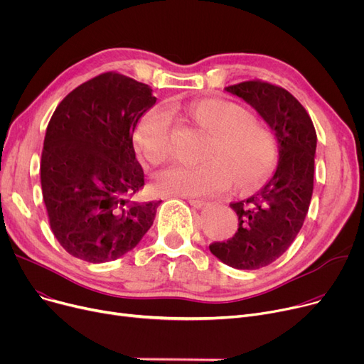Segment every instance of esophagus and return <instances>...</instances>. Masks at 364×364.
Returning a JSON list of instances; mask_svg holds the SVG:
<instances>
[{"instance_id":"esophagus-1","label":"esophagus","mask_w":364,"mask_h":364,"mask_svg":"<svg viewBox=\"0 0 364 364\" xmlns=\"http://www.w3.org/2000/svg\"><path fill=\"white\" fill-rule=\"evenodd\" d=\"M180 198H184V196H180ZM184 199H187V202L190 205L198 208V209H200V208H203L206 205V200H203V199H196V198H184Z\"/></svg>"}]
</instances>
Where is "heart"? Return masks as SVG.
Returning a JSON list of instances; mask_svg holds the SVG:
<instances>
[{
    "mask_svg": "<svg viewBox=\"0 0 364 364\" xmlns=\"http://www.w3.org/2000/svg\"><path fill=\"white\" fill-rule=\"evenodd\" d=\"M180 112L211 139L199 165H171L153 177L161 196H199L228 183L237 188L259 184L274 165V147L267 131L242 105L224 99H200L181 105ZM134 147L150 165L168 155L169 117L161 107L144 112L132 134Z\"/></svg>",
    "mask_w": 364,
    "mask_h": 364,
    "instance_id": "b5f03b06",
    "label": "heart"
}]
</instances>
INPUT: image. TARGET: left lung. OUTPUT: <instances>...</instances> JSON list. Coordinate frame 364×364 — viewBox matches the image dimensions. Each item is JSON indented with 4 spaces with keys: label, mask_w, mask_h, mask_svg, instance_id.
<instances>
[{
    "label": "left lung",
    "mask_w": 364,
    "mask_h": 364,
    "mask_svg": "<svg viewBox=\"0 0 364 364\" xmlns=\"http://www.w3.org/2000/svg\"><path fill=\"white\" fill-rule=\"evenodd\" d=\"M224 90L250 103L279 141L274 176L251 198L230 203L239 218L235 236L209 245L233 269L257 270L283 255L304 224L314 186L317 134L310 114L288 90L261 80Z\"/></svg>",
    "instance_id": "obj_1"
}]
</instances>
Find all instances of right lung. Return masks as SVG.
Instances as JSON below:
<instances>
[{"instance_id":"obj_1","label":"right lung","mask_w":364,"mask_h":364,"mask_svg":"<svg viewBox=\"0 0 364 364\" xmlns=\"http://www.w3.org/2000/svg\"><path fill=\"white\" fill-rule=\"evenodd\" d=\"M153 90L118 72L76 87L55 107L41 155V187L51 232L82 261H113L136 247L161 200L139 202L144 172L132 146Z\"/></svg>"}]
</instances>
